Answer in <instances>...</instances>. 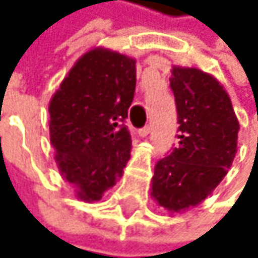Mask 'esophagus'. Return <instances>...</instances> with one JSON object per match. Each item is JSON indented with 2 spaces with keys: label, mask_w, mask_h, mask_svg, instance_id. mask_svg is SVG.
<instances>
[{
  "label": "esophagus",
  "mask_w": 258,
  "mask_h": 258,
  "mask_svg": "<svg viewBox=\"0 0 258 258\" xmlns=\"http://www.w3.org/2000/svg\"><path fill=\"white\" fill-rule=\"evenodd\" d=\"M150 132H152V125H145L144 128H141V130H139L138 133H139V136H142V138H144V136H147Z\"/></svg>",
  "instance_id": "34e87169"
}]
</instances>
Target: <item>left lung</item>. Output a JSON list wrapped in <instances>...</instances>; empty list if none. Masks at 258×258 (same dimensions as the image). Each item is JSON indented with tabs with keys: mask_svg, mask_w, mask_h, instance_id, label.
Instances as JSON below:
<instances>
[{
	"mask_svg": "<svg viewBox=\"0 0 258 258\" xmlns=\"http://www.w3.org/2000/svg\"><path fill=\"white\" fill-rule=\"evenodd\" d=\"M170 88L179 144L158 161L152 197L167 211L181 212L206 200L226 176L237 153L240 125L229 96L211 74L173 66Z\"/></svg>",
	"mask_w": 258,
	"mask_h": 258,
	"instance_id": "left-lung-1",
	"label": "left lung"
}]
</instances>
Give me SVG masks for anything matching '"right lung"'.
Listing matches in <instances>:
<instances>
[{
    "instance_id": "add662e5",
    "label": "right lung",
    "mask_w": 258,
    "mask_h": 258,
    "mask_svg": "<svg viewBox=\"0 0 258 258\" xmlns=\"http://www.w3.org/2000/svg\"><path fill=\"white\" fill-rule=\"evenodd\" d=\"M135 88L136 61L96 47L76 61L49 102L58 170L83 201H99L130 159L132 136L123 122Z\"/></svg>"
}]
</instances>
